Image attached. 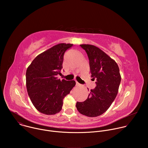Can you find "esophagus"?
<instances>
[{"mask_svg": "<svg viewBox=\"0 0 148 148\" xmlns=\"http://www.w3.org/2000/svg\"><path fill=\"white\" fill-rule=\"evenodd\" d=\"M76 86H79V84L77 81H76Z\"/></svg>", "mask_w": 148, "mask_h": 148, "instance_id": "34e87169", "label": "esophagus"}]
</instances>
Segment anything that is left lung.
<instances>
[{
  "label": "left lung",
  "instance_id": "left-lung-1",
  "mask_svg": "<svg viewBox=\"0 0 148 148\" xmlns=\"http://www.w3.org/2000/svg\"><path fill=\"white\" fill-rule=\"evenodd\" d=\"M88 57L90 73L96 80V87L91 90L84 102H77L78 112L88 117H96L106 112L115 99L121 77L117 63L98 47L81 45Z\"/></svg>",
  "mask_w": 148,
  "mask_h": 148
}]
</instances>
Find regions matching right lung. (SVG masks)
Wrapping results in <instances>:
<instances>
[{
  "mask_svg": "<svg viewBox=\"0 0 148 148\" xmlns=\"http://www.w3.org/2000/svg\"><path fill=\"white\" fill-rule=\"evenodd\" d=\"M72 44L60 43L38 55L26 73V88L34 107L42 114L54 115L62 109L63 99L75 86L74 80H60L63 57Z\"/></svg>",
  "mask_w": 148,
  "mask_h": 148,
  "instance_id": "right-lung-1",
  "label": "right lung"
}]
</instances>
